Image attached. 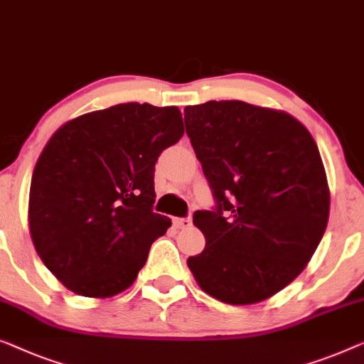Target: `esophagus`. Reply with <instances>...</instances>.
<instances>
[{
  "label": "esophagus",
  "mask_w": 364,
  "mask_h": 364,
  "mask_svg": "<svg viewBox=\"0 0 364 364\" xmlns=\"http://www.w3.org/2000/svg\"><path fill=\"white\" fill-rule=\"evenodd\" d=\"M192 225L191 218H173V226L176 228H188Z\"/></svg>",
  "instance_id": "34e87169"
}]
</instances>
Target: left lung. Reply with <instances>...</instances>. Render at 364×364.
<instances>
[{
  "mask_svg": "<svg viewBox=\"0 0 364 364\" xmlns=\"http://www.w3.org/2000/svg\"><path fill=\"white\" fill-rule=\"evenodd\" d=\"M183 121L215 200L193 213L207 243L187 264L221 302H261L304 271L325 233L318 147L291 114L238 100L186 107Z\"/></svg>",
  "mask_w": 364,
  "mask_h": 364,
  "instance_id": "1",
  "label": "left lung"
}]
</instances>
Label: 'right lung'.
I'll return each instance as SVG.
<instances>
[{
    "instance_id": "obj_1",
    "label": "right lung",
    "mask_w": 364,
    "mask_h": 364,
    "mask_svg": "<svg viewBox=\"0 0 364 364\" xmlns=\"http://www.w3.org/2000/svg\"><path fill=\"white\" fill-rule=\"evenodd\" d=\"M183 134L177 107L123 103L55 131L34 167L29 230L41 259L72 292L113 297L172 225L154 213V167Z\"/></svg>"
}]
</instances>
